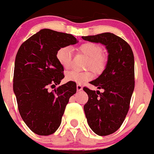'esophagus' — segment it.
Returning a JSON list of instances; mask_svg holds the SVG:
<instances>
[{"mask_svg": "<svg viewBox=\"0 0 154 154\" xmlns=\"http://www.w3.org/2000/svg\"><path fill=\"white\" fill-rule=\"evenodd\" d=\"M82 89H83V87H82V85H77V90L78 91H82Z\"/></svg>", "mask_w": 154, "mask_h": 154, "instance_id": "1", "label": "esophagus"}]
</instances>
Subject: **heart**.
Returning a JSON list of instances; mask_svg holds the SVG:
<instances>
[{
  "label": "heart",
  "mask_w": 154,
  "mask_h": 154,
  "mask_svg": "<svg viewBox=\"0 0 154 154\" xmlns=\"http://www.w3.org/2000/svg\"><path fill=\"white\" fill-rule=\"evenodd\" d=\"M78 51L86 57V68L91 69L95 73L100 74L105 70L107 66L106 55L103 53V48L99 44L94 42H85L81 44L78 48ZM56 59L59 63L65 69L70 67L72 59V49L69 46H63L56 51ZM94 77L92 71L87 70L85 72L70 71L66 75V80L69 82L77 84H83L91 80Z\"/></svg>",
  "instance_id": "obj_1"
}]
</instances>
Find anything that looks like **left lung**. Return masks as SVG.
<instances>
[{"label": "left lung", "mask_w": 154, "mask_h": 154, "mask_svg": "<svg viewBox=\"0 0 154 154\" xmlns=\"http://www.w3.org/2000/svg\"><path fill=\"white\" fill-rule=\"evenodd\" d=\"M85 41L101 43L108 50L105 70L90 84L104 92L83 90L88 95L84 106L89 127L101 136L117 131L125 121L130 107L135 88V61L130 45L121 37L111 33L82 37Z\"/></svg>", "instance_id": "8db88e82"}]
</instances>
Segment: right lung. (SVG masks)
I'll return each mask as SVG.
<instances>
[{"label": "right lung", "mask_w": 154, "mask_h": 154, "mask_svg": "<svg viewBox=\"0 0 154 154\" xmlns=\"http://www.w3.org/2000/svg\"><path fill=\"white\" fill-rule=\"evenodd\" d=\"M77 39L69 33L43 29L21 45L16 54L13 90L23 121L39 135H49L61 125L69 99L77 91L74 82H67L51 91L64 78L63 67L56 51L74 45Z\"/></svg>", "instance_id": "add662e5"}]
</instances>
